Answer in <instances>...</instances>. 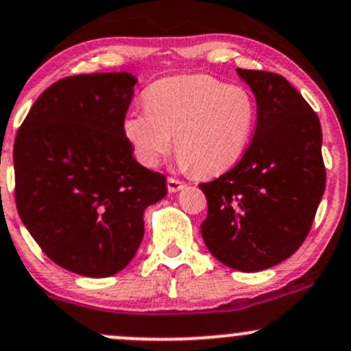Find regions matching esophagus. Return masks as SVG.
Returning a JSON list of instances; mask_svg holds the SVG:
<instances>
[{"mask_svg": "<svg viewBox=\"0 0 351 351\" xmlns=\"http://www.w3.org/2000/svg\"><path fill=\"white\" fill-rule=\"evenodd\" d=\"M182 188H185V183L180 182V180H176V178H168V191H169V193L180 191Z\"/></svg>", "mask_w": 351, "mask_h": 351, "instance_id": "1", "label": "esophagus"}]
</instances>
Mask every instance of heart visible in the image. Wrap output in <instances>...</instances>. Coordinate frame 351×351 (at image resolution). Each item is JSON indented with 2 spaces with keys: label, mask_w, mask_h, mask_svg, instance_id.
<instances>
[{
  "label": "heart",
  "mask_w": 351,
  "mask_h": 351,
  "mask_svg": "<svg viewBox=\"0 0 351 351\" xmlns=\"http://www.w3.org/2000/svg\"><path fill=\"white\" fill-rule=\"evenodd\" d=\"M145 104L128 112L123 124L138 160L156 166L175 136L180 163L202 176L227 171L241 160L257 116L245 87L208 75L158 80L145 92Z\"/></svg>",
  "instance_id": "1"
}]
</instances>
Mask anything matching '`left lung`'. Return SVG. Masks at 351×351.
Returning a JSON list of instances; mask_svg holds the SVG:
<instances>
[{
  "label": "left lung",
  "mask_w": 351,
  "mask_h": 351,
  "mask_svg": "<svg viewBox=\"0 0 351 351\" xmlns=\"http://www.w3.org/2000/svg\"><path fill=\"white\" fill-rule=\"evenodd\" d=\"M257 102L254 138L237 165L200 183L208 212L202 237L215 259L257 272L293 256L324 193L322 124L282 75L237 69Z\"/></svg>",
  "instance_id": "obj_1"
}]
</instances>
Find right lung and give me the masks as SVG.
Returning <instances> with one entry per match:
<instances>
[{"label":"right lung","mask_w":351,"mask_h":351,"mask_svg":"<svg viewBox=\"0 0 351 351\" xmlns=\"http://www.w3.org/2000/svg\"><path fill=\"white\" fill-rule=\"evenodd\" d=\"M134 84L128 72L57 80L14 139L21 222L55 264L87 278L131 263L146 206L168 193L165 175L139 165L124 134Z\"/></svg>","instance_id":"right-lung-1"}]
</instances>
